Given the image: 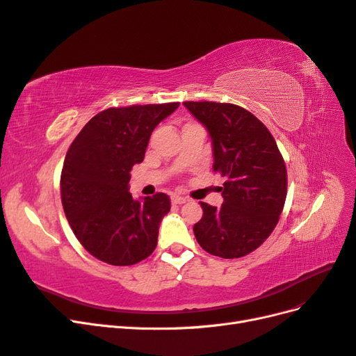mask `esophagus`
<instances>
[{
    "label": "esophagus",
    "instance_id": "obj_1",
    "mask_svg": "<svg viewBox=\"0 0 356 356\" xmlns=\"http://www.w3.org/2000/svg\"><path fill=\"white\" fill-rule=\"evenodd\" d=\"M170 199H172V203H174V204H182V203H186L188 200L187 197L181 196V195H174Z\"/></svg>",
    "mask_w": 356,
    "mask_h": 356
}]
</instances>
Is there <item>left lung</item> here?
<instances>
[{
  "instance_id": "obj_1",
  "label": "left lung",
  "mask_w": 356,
  "mask_h": 356,
  "mask_svg": "<svg viewBox=\"0 0 356 356\" xmlns=\"http://www.w3.org/2000/svg\"><path fill=\"white\" fill-rule=\"evenodd\" d=\"M207 129L213 172L225 178L222 204L200 202L196 241L221 258H239L260 246L279 221L286 197V168L268 129L242 106L220 102H184Z\"/></svg>"
}]
</instances>
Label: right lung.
<instances>
[{
    "label": "right lung",
    "instance_id": "add662e5",
    "mask_svg": "<svg viewBox=\"0 0 356 356\" xmlns=\"http://www.w3.org/2000/svg\"><path fill=\"white\" fill-rule=\"evenodd\" d=\"M179 102L108 108L74 139L60 175L63 211L80 243L98 260L132 266L156 250L169 196L135 200L129 193L134 165L144 160L156 126Z\"/></svg>",
    "mask_w": 356,
    "mask_h": 356
}]
</instances>
